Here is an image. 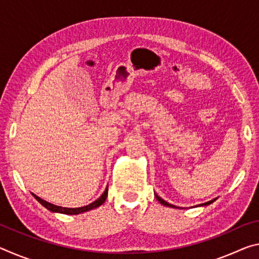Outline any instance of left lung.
I'll use <instances>...</instances> for the list:
<instances>
[{
    "label": "left lung",
    "instance_id": "1",
    "mask_svg": "<svg viewBox=\"0 0 259 259\" xmlns=\"http://www.w3.org/2000/svg\"><path fill=\"white\" fill-rule=\"evenodd\" d=\"M154 195H155V198H156V200L159 201V202L161 203V204H163V205H165V207H171V208H175V205H172V204H170V203H168L166 202V201H164V200H162L159 195L157 194H155L154 193ZM216 200V199H213V200H211V201H208V202H205V203H202V204H199V207H202V205H208V204H211L213 201Z\"/></svg>",
    "mask_w": 259,
    "mask_h": 259
}]
</instances>
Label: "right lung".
Returning a JSON list of instances; mask_svg holds the SVG:
<instances>
[{
    "label": "right lung",
    "mask_w": 259,
    "mask_h": 259,
    "mask_svg": "<svg viewBox=\"0 0 259 259\" xmlns=\"http://www.w3.org/2000/svg\"><path fill=\"white\" fill-rule=\"evenodd\" d=\"M107 193H108V188L106 187V190L100 195V198H98L96 201H94L93 203L84 205V207H80V208H65V207H59V205H55L50 202H47L46 200H42L41 198H38L37 195H35L32 193V195L36 199L38 202H40L43 207H46L48 210H50L52 212H59V213H65V214H78L85 211H89V210H93L95 208H98L99 205H102L105 200L107 198Z\"/></svg>",
    "instance_id": "1"
}]
</instances>
